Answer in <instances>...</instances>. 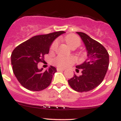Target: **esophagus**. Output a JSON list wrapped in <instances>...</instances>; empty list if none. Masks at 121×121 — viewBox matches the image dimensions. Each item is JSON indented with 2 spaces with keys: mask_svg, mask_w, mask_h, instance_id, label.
I'll return each instance as SVG.
<instances>
[{
  "mask_svg": "<svg viewBox=\"0 0 121 121\" xmlns=\"http://www.w3.org/2000/svg\"><path fill=\"white\" fill-rule=\"evenodd\" d=\"M56 70H57L58 71H65V69H63V68H56Z\"/></svg>",
  "mask_w": 121,
  "mask_h": 121,
  "instance_id": "1",
  "label": "esophagus"
}]
</instances>
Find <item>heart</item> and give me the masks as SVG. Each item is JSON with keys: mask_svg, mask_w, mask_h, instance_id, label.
Masks as SVG:
<instances>
[{"mask_svg": "<svg viewBox=\"0 0 121 121\" xmlns=\"http://www.w3.org/2000/svg\"><path fill=\"white\" fill-rule=\"evenodd\" d=\"M65 40L69 48L71 49H76L80 45L81 41L78 36L73 34H70L66 36L65 38ZM58 44V40H55L51 45L50 50H54L57 48ZM55 63L58 66L61 68H66L69 66L70 65H72L75 63V60L73 57H64L63 56H58L56 59L55 60Z\"/></svg>", "mask_w": 121, "mask_h": 121, "instance_id": "obj_1", "label": "heart"}]
</instances>
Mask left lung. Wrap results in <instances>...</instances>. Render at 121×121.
<instances>
[{"label": "left lung", "mask_w": 121, "mask_h": 121, "mask_svg": "<svg viewBox=\"0 0 121 121\" xmlns=\"http://www.w3.org/2000/svg\"><path fill=\"white\" fill-rule=\"evenodd\" d=\"M86 47L87 58L81 65L76 66L82 74L68 80L70 86L77 92H87L98 86L104 78L109 65V55L107 50L99 42L83 32H77Z\"/></svg>", "instance_id": "1"}]
</instances>
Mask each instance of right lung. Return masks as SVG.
<instances>
[{
	"label": "right lung",
	"mask_w": 121,
	"mask_h": 121,
	"mask_svg": "<svg viewBox=\"0 0 121 121\" xmlns=\"http://www.w3.org/2000/svg\"><path fill=\"white\" fill-rule=\"evenodd\" d=\"M65 31H60L47 35L35 36L17 46L11 55L13 71L21 85L27 90L39 91L50 85L53 75L56 72L50 66L45 71L38 68V63L48 54L53 41Z\"/></svg>",
	"instance_id": "obj_1"
}]
</instances>
